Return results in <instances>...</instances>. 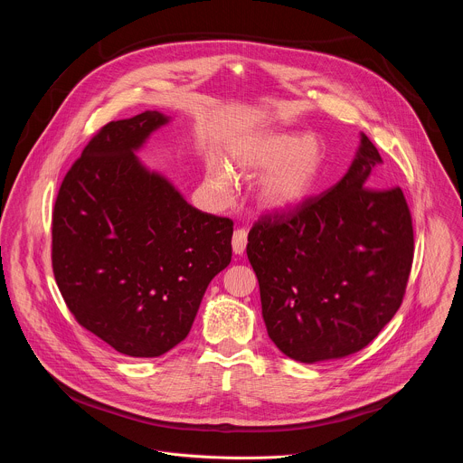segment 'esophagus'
<instances>
[{
    "label": "esophagus",
    "instance_id": "1",
    "mask_svg": "<svg viewBox=\"0 0 463 463\" xmlns=\"http://www.w3.org/2000/svg\"><path fill=\"white\" fill-rule=\"evenodd\" d=\"M247 247V231L245 229H238L232 234V250L234 254H243Z\"/></svg>",
    "mask_w": 463,
    "mask_h": 463
}]
</instances>
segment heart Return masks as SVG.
Wrapping results in <instances>:
<instances>
[{"label": "heart", "instance_id": "1", "mask_svg": "<svg viewBox=\"0 0 463 463\" xmlns=\"http://www.w3.org/2000/svg\"><path fill=\"white\" fill-rule=\"evenodd\" d=\"M322 159V146L315 137L271 131L241 141L231 154L233 174L223 165H214L207 172V183L220 197H231L236 179H260L254 192L258 209L288 214L313 192Z\"/></svg>", "mask_w": 463, "mask_h": 463}]
</instances>
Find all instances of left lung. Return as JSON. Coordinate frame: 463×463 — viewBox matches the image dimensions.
<instances>
[{
    "instance_id": "1",
    "label": "left lung",
    "mask_w": 463,
    "mask_h": 463,
    "mask_svg": "<svg viewBox=\"0 0 463 463\" xmlns=\"http://www.w3.org/2000/svg\"><path fill=\"white\" fill-rule=\"evenodd\" d=\"M383 159L361 134L355 157L320 197L263 216L247 258L261 317L277 348L313 364L368 346L400 309L414 256L412 218L400 186H383Z\"/></svg>"
}]
</instances>
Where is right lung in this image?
Masks as SVG:
<instances>
[{
    "instance_id": "add662e5",
    "label": "right lung",
    "mask_w": 463,
    "mask_h": 463,
    "mask_svg": "<svg viewBox=\"0 0 463 463\" xmlns=\"http://www.w3.org/2000/svg\"><path fill=\"white\" fill-rule=\"evenodd\" d=\"M172 117L106 124L63 177L52 271L80 326L128 357H159L190 332L232 256V222L197 211L136 156Z\"/></svg>"
}]
</instances>
